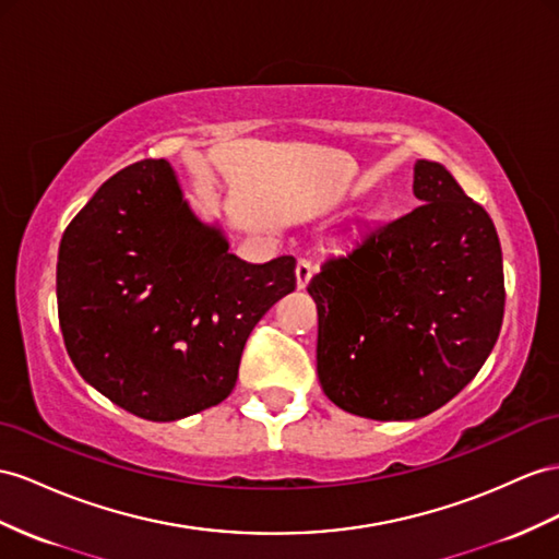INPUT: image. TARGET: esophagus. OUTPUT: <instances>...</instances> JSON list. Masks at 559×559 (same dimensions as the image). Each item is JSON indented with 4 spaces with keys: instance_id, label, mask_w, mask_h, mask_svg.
<instances>
[{
    "instance_id": "obj_1",
    "label": "esophagus",
    "mask_w": 559,
    "mask_h": 559,
    "mask_svg": "<svg viewBox=\"0 0 559 559\" xmlns=\"http://www.w3.org/2000/svg\"><path fill=\"white\" fill-rule=\"evenodd\" d=\"M295 276H297V288L305 290L313 276V264L309 260H299L297 269H295Z\"/></svg>"
}]
</instances>
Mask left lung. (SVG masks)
<instances>
[{
    "instance_id": "obj_1",
    "label": "left lung",
    "mask_w": 559,
    "mask_h": 559,
    "mask_svg": "<svg viewBox=\"0 0 559 559\" xmlns=\"http://www.w3.org/2000/svg\"><path fill=\"white\" fill-rule=\"evenodd\" d=\"M418 207L368 224L309 283L317 370L335 406L416 420L479 373L503 323V254L489 214L432 160H416Z\"/></svg>"
}]
</instances>
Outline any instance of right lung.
Segmentation results:
<instances>
[{
	"mask_svg": "<svg viewBox=\"0 0 559 559\" xmlns=\"http://www.w3.org/2000/svg\"><path fill=\"white\" fill-rule=\"evenodd\" d=\"M295 290V257L250 264L183 198L167 160L112 175L68 224L56 297L68 356L112 404L153 423L222 404L242 347Z\"/></svg>",
	"mask_w": 559,
	"mask_h": 559,
	"instance_id": "1",
	"label": "right lung"
}]
</instances>
